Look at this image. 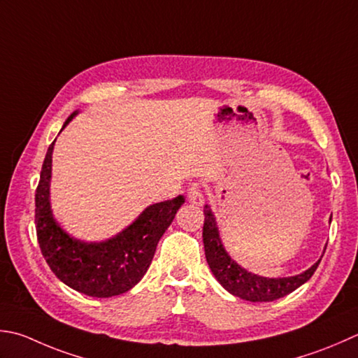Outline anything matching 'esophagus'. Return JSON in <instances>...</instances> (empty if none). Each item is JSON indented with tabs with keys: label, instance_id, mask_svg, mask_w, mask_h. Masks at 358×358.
I'll return each instance as SVG.
<instances>
[{
	"label": "esophagus",
	"instance_id": "1",
	"mask_svg": "<svg viewBox=\"0 0 358 358\" xmlns=\"http://www.w3.org/2000/svg\"><path fill=\"white\" fill-rule=\"evenodd\" d=\"M187 199L191 203L197 206H201L203 203H205V199H203V191H201V186L199 183H192L187 189Z\"/></svg>",
	"mask_w": 358,
	"mask_h": 358
}]
</instances>
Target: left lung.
I'll use <instances>...</instances> for the list:
<instances>
[{
  "label": "left lung",
  "mask_w": 358,
  "mask_h": 358,
  "mask_svg": "<svg viewBox=\"0 0 358 358\" xmlns=\"http://www.w3.org/2000/svg\"><path fill=\"white\" fill-rule=\"evenodd\" d=\"M205 223H203V243L209 268L217 281L222 284L231 295L239 296L251 303H268L289 295L298 287L309 281L315 270L318 268L320 261L312 265L309 270L290 278H262L242 268L223 248L219 229H217L215 217L208 205L203 209Z\"/></svg>",
  "instance_id": "1"
}]
</instances>
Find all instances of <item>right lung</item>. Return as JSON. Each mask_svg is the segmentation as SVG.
<instances>
[{"instance_id":"add662e5","label":"right lung","mask_w":358,"mask_h":358,"mask_svg":"<svg viewBox=\"0 0 358 358\" xmlns=\"http://www.w3.org/2000/svg\"><path fill=\"white\" fill-rule=\"evenodd\" d=\"M74 115L66 119L63 129ZM54 143L46 152L35 191V228L41 255L62 282L83 295L110 298L129 292L145 275L161 236L169 228L185 197L178 195L149 206L113 239L101 243L76 241L57 225L49 206Z\"/></svg>"}]
</instances>
